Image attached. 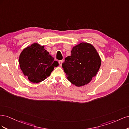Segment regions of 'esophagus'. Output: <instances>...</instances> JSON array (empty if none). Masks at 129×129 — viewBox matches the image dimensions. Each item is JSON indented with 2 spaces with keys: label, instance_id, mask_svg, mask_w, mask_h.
I'll list each match as a JSON object with an SVG mask.
<instances>
[{
  "label": "esophagus",
  "instance_id": "34e87169",
  "mask_svg": "<svg viewBox=\"0 0 129 129\" xmlns=\"http://www.w3.org/2000/svg\"><path fill=\"white\" fill-rule=\"evenodd\" d=\"M62 63H63V61H62V60H60V61H58V63H59V65L61 66V67L62 66Z\"/></svg>",
  "mask_w": 129,
  "mask_h": 129
}]
</instances>
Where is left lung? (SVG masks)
Wrapping results in <instances>:
<instances>
[{"instance_id": "8db88e82", "label": "left lung", "mask_w": 129, "mask_h": 129, "mask_svg": "<svg viewBox=\"0 0 129 129\" xmlns=\"http://www.w3.org/2000/svg\"><path fill=\"white\" fill-rule=\"evenodd\" d=\"M71 53L62 63L67 79L77 87L88 84L100 68L99 54L94 47L87 42L73 47Z\"/></svg>"}]
</instances>
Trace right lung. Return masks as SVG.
I'll use <instances>...</instances> for the list:
<instances>
[{
	"label": "right lung",
	"instance_id": "right-lung-1",
	"mask_svg": "<svg viewBox=\"0 0 129 129\" xmlns=\"http://www.w3.org/2000/svg\"><path fill=\"white\" fill-rule=\"evenodd\" d=\"M20 69L31 82L39 83L48 77L58 66L57 61L44 49V46L34 43L23 49L19 58Z\"/></svg>",
	"mask_w": 129,
	"mask_h": 129
}]
</instances>
